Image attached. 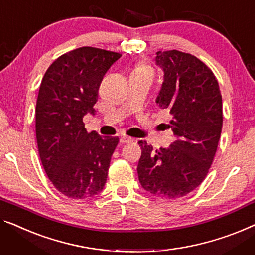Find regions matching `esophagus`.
<instances>
[{
    "mask_svg": "<svg viewBox=\"0 0 255 255\" xmlns=\"http://www.w3.org/2000/svg\"><path fill=\"white\" fill-rule=\"evenodd\" d=\"M132 139L131 137H127V136H123V137L120 138V142L123 143V144H127V143H131L132 142Z\"/></svg>",
    "mask_w": 255,
    "mask_h": 255,
    "instance_id": "esophagus-1",
    "label": "esophagus"
}]
</instances>
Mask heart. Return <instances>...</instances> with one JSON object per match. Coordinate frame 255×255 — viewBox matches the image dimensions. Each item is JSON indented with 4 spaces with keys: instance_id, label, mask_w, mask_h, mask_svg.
I'll use <instances>...</instances> for the list:
<instances>
[{
    "instance_id": "heart-1",
    "label": "heart",
    "mask_w": 255,
    "mask_h": 255,
    "mask_svg": "<svg viewBox=\"0 0 255 255\" xmlns=\"http://www.w3.org/2000/svg\"><path fill=\"white\" fill-rule=\"evenodd\" d=\"M134 72L135 73H146L151 75L152 68L149 65H146V64H138V65L135 67Z\"/></svg>"
}]
</instances>
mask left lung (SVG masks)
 I'll return each instance as SVG.
<instances>
[{
  "label": "left lung",
  "instance_id": "obj_1",
  "mask_svg": "<svg viewBox=\"0 0 255 255\" xmlns=\"http://www.w3.org/2000/svg\"><path fill=\"white\" fill-rule=\"evenodd\" d=\"M155 64L164 71L157 97L172 115L175 140L167 149H142L137 174L143 189L161 199L181 198L206 177L222 130V96L214 73L193 55L158 51Z\"/></svg>",
  "mask_w": 255,
  "mask_h": 255
}]
</instances>
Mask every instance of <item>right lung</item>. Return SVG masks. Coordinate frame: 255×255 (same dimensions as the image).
<instances>
[{
    "mask_svg": "<svg viewBox=\"0 0 255 255\" xmlns=\"http://www.w3.org/2000/svg\"><path fill=\"white\" fill-rule=\"evenodd\" d=\"M120 54L82 47L62 55L45 72L37 95L35 131L42 166L54 187L72 199L103 190L119 137L88 132L83 117L94 105L106 72Z\"/></svg>",
    "mask_w": 255,
    "mask_h": 255,
    "instance_id": "1",
    "label": "right lung"
}]
</instances>
